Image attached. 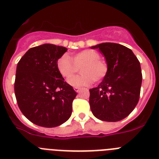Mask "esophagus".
<instances>
[{
	"label": "esophagus",
	"mask_w": 159,
	"mask_h": 159,
	"mask_svg": "<svg viewBox=\"0 0 159 159\" xmlns=\"http://www.w3.org/2000/svg\"><path fill=\"white\" fill-rule=\"evenodd\" d=\"M81 88H77V87H75V88H74V90H75V92H80V90Z\"/></svg>",
	"instance_id": "obj_1"
}]
</instances>
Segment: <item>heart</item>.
Returning <instances> with one entry per match:
<instances>
[{
  "label": "heart",
  "mask_w": 159,
  "mask_h": 159,
  "mask_svg": "<svg viewBox=\"0 0 159 159\" xmlns=\"http://www.w3.org/2000/svg\"><path fill=\"white\" fill-rule=\"evenodd\" d=\"M80 66L81 75L68 80V84L71 86H88L95 80H102L107 75V64L105 60H101L98 52L92 49L75 53L72 59L67 54H64L57 61V70L65 79L70 78Z\"/></svg>",
  "instance_id": "heart-1"
}]
</instances>
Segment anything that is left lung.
<instances>
[{"label": "left lung", "mask_w": 159, "mask_h": 159, "mask_svg": "<svg viewBox=\"0 0 159 159\" xmlns=\"http://www.w3.org/2000/svg\"><path fill=\"white\" fill-rule=\"evenodd\" d=\"M91 48L99 49L108 66L106 77L89 90L91 110L102 121H120L139 99L143 80L139 61L130 48L119 43H102Z\"/></svg>", "instance_id": "obj_1"}]
</instances>
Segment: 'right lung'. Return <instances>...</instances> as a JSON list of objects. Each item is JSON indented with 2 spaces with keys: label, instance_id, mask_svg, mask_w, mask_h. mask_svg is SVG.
<instances>
[{
  "label": "right lung",
  "instance_id": "obj_1",
  "mask_svg": "<svg viewBox=\"0 0 159 159\" xmlns=\"http://www.w3.org/2000/svg\"><path fill=\"white\" fill-rule=\"evenodd\" d=\"M67 49L44 43L32 48L16 66L14 91L20 110L29 121L43 127L65 123L77 93L64 81L57 61Z\"/></svg>",
  "mask_w": 159,
  "mask_h": 159
}]
</instances>
